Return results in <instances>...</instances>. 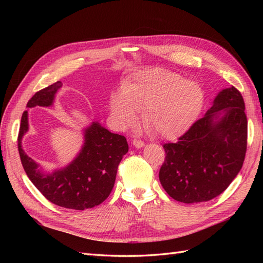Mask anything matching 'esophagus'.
<instances>
[{"mask_svg": "<svg viewBox=\"0 0 263 263\" xmlns=\"http://www.w3.org/2000/svg\"><path fill=\"white\" fill-rule=\"evenodd\" d=\"M133 145L135 146V147H136V148H142V147H144V141H141V140H139V139H134L133 140Z\"/></svg>", "mask_w": 263, "mask_h": 263, "instance_id": "34e87169", "label": "esophagus"}]
</instances>
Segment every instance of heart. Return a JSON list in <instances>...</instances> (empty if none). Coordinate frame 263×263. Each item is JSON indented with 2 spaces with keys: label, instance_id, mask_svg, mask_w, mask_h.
Listing matches in <instances>:
<instances>
[{
  "label": "heart",
  "instance_id": "obj_1",
  "mask_svg": "<svg viewBox=\"0 0 263 263\" xmlns=\"http://www.w3.org/2000/svg\"><path fill=\"white\" fill-rule=\"evenodd\" d=\"M117 94L110 95L109 110L122 126L136 124L137 113L155 136L174 139L184 134L200 115L204 92L195 82L170 70H142L121 84Z\"/></svg>",
  "mask_w": 263,
  "mask_h": 263
}]
</instances>
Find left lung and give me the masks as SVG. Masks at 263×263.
Returning a JSON list of instances; mask_svg holds the SVG:
<instances>
[{"label": "left lung", "instance_id": "1", "mask_svg": "<svg viewBox=\"0 0 263 263\" xmlns=\"http://www.w3.org/2000/svg\"><path fill=\"white\" fill-rule=\"evenodd\" d=\"M247 116L240 92L221 90L204 117L176 144H164L159 171L161 185L182 203L208 202L218 196L239 173L247 150Z\"/></svg>", "mask_w": 263, "mask_h": 263}]
</instances>
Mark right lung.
<instances>
[{
	"mask_svg": "<svg viewBox=\"0 0 263 263\" xmlns=\"http://www.w3.org/2000/svg\"><path fill=\"white\" fill-rule=\"evenodd\" d=\"M61 86L58 81L35 93L27 107L52 106ZM28 128V112L25 110L17 139L21 161L29 180L47 200L77 211L92 209L106 200L113 190L118 164L128 151L124 136L110 133L99 122H92L83 129L84 142L73 160L61 169L45 172L22 147Z\"/></svg>",
	"mask_w": 263,
	"mask_h": 263,
	"instance_id": "add662e5",
	"label": "right lung"
}]
</instances>
